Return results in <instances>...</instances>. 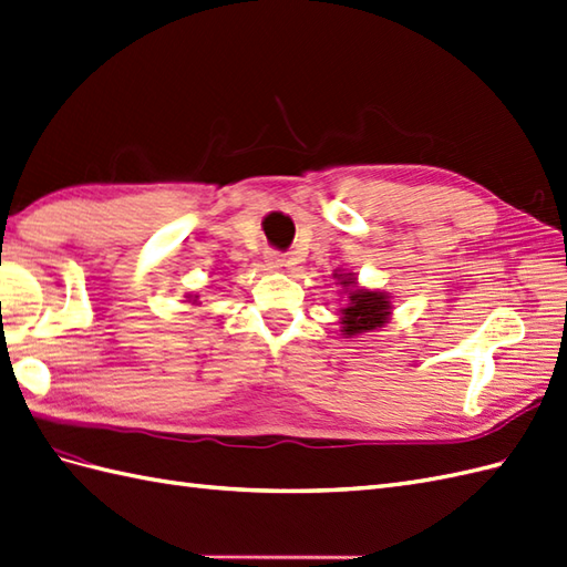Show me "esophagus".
<instances>
[{
	"label": "esophagus",
	"mask_w": 567,
	"mask_h": 567,
	"mask_svg": "<svg viewBox=\"0 0 567 567\" xmlns=\"http://www.w3.org/2000/svg\"><path fill=\"white\" fill-rule=\"evenodd\" d=\"M265 261L271 271H281L286 267V257L281 252H267Z\"/></svg>",
	"instance_id": "1"
}]
</instances>
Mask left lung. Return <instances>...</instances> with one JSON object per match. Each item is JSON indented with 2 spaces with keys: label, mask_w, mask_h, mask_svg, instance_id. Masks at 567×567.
<instances>
[{
  "label": "left lung",
  "mask_w": 567,
  "mask_h": 567,
  "mask_svg": "<svg viewBox=\"0 0 567 567\" xmlns=\"http://www.w3.org/2000/svg\"><path fill=\"white\" fill-rule=\"evenodd\" d=\"M334 281L341 286L343 298V308L339 310V324H341V334L347 339L368 334V331L382 329L392 320V296L378 291V288H365L358 284V276L351 271H341L337 269Z\"/></svg>",
  "instance_id": "1"
}]
</instances>
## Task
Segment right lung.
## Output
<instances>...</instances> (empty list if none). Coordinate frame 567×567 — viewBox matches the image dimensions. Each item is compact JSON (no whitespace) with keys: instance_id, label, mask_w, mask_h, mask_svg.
<instances>
[{"instance_id":"right-lung-1","label":"right lung","mask_w":567,"mask_h":567,"mask_svg":"<svg viewBox=\"0 0 567 567\" xmlns=\"http://www.w3.org/2000/svg\"><path fill=\"white\" fill-rule=\"evenodd\" d=\"M185 298H187V302H192V306H199V296H192V293H189V296H185Z\"/></svg>"}]
</instances>
